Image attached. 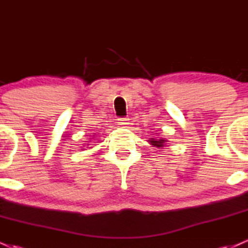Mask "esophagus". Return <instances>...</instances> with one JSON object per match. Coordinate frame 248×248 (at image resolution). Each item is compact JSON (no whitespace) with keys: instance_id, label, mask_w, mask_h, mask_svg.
Listing matches in <instances>:
<instances>
[{"instance_id":"esophagus-1","label":"esophagus","mask_w":248,"mask_h":248,"mask_svg":"<svg viewBox=\"0 0 248 248\" xmlns=\"http://www.w3.org/2000/svg\"><path fill=\"white\" fill-rule=\"evenodd\" d=\"M118 124H121V126H124V124H129V119H128V118H119L118 119Z\"/></svg>"}]
</instances>
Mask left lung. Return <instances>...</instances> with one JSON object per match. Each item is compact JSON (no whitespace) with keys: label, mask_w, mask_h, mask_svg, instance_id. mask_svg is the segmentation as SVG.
<instances>
[{"label":"left lung","mask_w":248,"mask_h":248,"mask_svg":"<svg viewBox=\"0 0 248 248\" xmlns=\"http://www.w3.org/2000/svg\"><path fill=\"white\" fill-rule=\"evenodd\" d=\"M164 142H165V140H155V139H151L150 140L151 144L156 145V147H158V148H162L163 144H164Z\"/></svg>","instance_id":"8db88e82"}]
</instances>
